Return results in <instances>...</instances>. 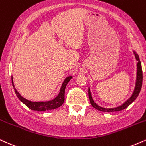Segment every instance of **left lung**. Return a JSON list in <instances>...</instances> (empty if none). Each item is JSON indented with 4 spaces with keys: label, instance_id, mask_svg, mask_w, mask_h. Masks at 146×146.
I'll return each mask as SVG.
<instances>
[{
    "label": "left lung",
    "instance_id": "1",
    "mask_svg": "<svg viewBox=\"0 0 146 146\" xmlns=\"http://www.w3.org/2000/svg\"><path fill=\"white\" fill-rule=\"evenodd\" d=\"M135 58H136L137 61V82H136V86H135V91L133 92L132 96L128 100L126 101L125 103H124L122 105L119 106L117 108H114V109H104V108H102L98 106L94 102V101L92 99V96H91V92L90 90L89 89L88 94H89V98H90V103L92 105V107L95 109H96L97 110L103 111V112H113V111H119L123 110V109H125L126 107H128V106L131 104L132 102L134 101L135 99L137 98L139 94L140 91H141V87H142V81H143V72H142V68H141V62H140L139 57L136 53L135 52Z\"/></svg>",
    "mask_w": 146,
    "mask_h": 146
}]
</instances>
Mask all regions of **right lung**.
<instances>
[{"label":"right lung","instance_id":"obj_1","mask_svg":"<svg viewBox=\"0 0 146 146\" xmlns=\"http://www.w3.org/2000/svg\"><path fill=\"white\" fill-rule=\"evenodd\" d=\"M72 78V76H69L68 78H66V80L63 82L62 87H61V90L58 95V96L55 98L54 100L51 101H48V102H31V101H29L27 99L24 98L23 97L20 96V94L17 92V90H15V87H13L15 91V93L16 94V96L18 98L20 99V100L21 102H23L27 107H28L29 109H31L33 111H48V110H52V109H56V108L59 107L60 106H61L64 102L65 100V90H66V87L67 84L68 83V82L70 81V79ZM12 80V85L13 87H14L13 83V78H11Z\"/></svg>","mask_w":146,"mask_h":146}]
</instances>
